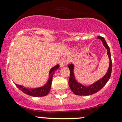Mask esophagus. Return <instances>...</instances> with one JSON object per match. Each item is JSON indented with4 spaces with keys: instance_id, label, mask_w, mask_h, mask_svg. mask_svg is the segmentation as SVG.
<instances>
[{
    "instance_id": "obj_1",
    "label": "esophagus",
    "mask_w": 122,
    "mask_h": 122,
    "mask_svg": "<svg viewBox=\"0 0 122 122\" xmlns=\"http://www.w3.org/2000/svg\"><path fill=\"white\" fill-rule=\"evenodd\" d=\"M68 64L67 60L66 59V58L62 57V58L60 60V65L61 67H62V66H64Z\"/></svg>"
}]
</instances>
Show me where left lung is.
Here are the masks:
<instances>
[{
    "label": "left lung",
    "mask_w": 122,
    "mask_h": 122,
    "mask_svg": "<svg viewBox=\"0 0 122 122\" xmlns=\"http://www.w3.org/2000/svg\"><path fill=\"white\" fill-rule=\"evenodd\" d=\"M98 38L102 41L103 46L107 50V54L108 56L109 59V66L107 72L104 75V76L96 81L95 82L90 85L89 86H86L83 85L80 83L78 82V81L75 79V75H74V65L73 64H69L68 66L70 70V79H69L68 84L71 91L74 94L81 96H87L97 93L104 86L111 77L112 69V62L110 48L108 45L106 43L104 38L101 36H98Z\"/></svg>",
    "instance_id": "1"
}]
</instances>
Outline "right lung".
I'll list each match as a JSON object with an SVG mask.
<instances>
[{"instance_id": "add662e5", "label": "right lung", "mask_w": 122, "mask_h": 122, "mask_svg": "<svg viewBox=\"0 0 122 122\" xmlns=\"http://www.w3.org/2000/svg\"><path fill=\"white\" fill-rule=\"evenodd\" d=\"M60 65L57 64L55 65L54 67L51 69L49 72V76L48 80L47 82L43 86L39 87L36 88H27L24 87L23 86L20 85L16 84V86L19 88L20 90H21L23 92H24L25 94L34 97H41L46 96L50 91L51 86V82H52V76L54 74L55 72L59 68Z\"/></svg>"}]
</instances>
